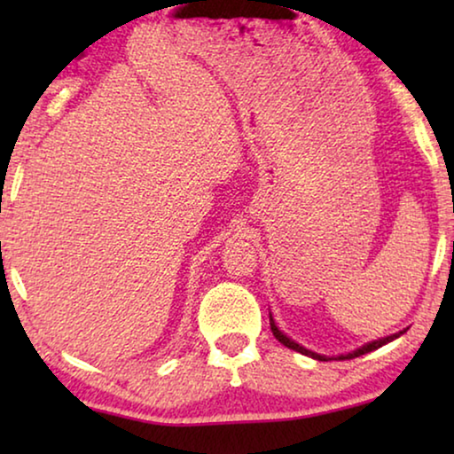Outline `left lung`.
<instances>
[{"label":"left lung","instance_id":"left-lung-1","mask_svg":"<svg viewBox=\"0 0 454 454\" xmlns=\"http://www.w3.org/2000/svg\"><path fill=\"white\" fill-rule=\"evenodd\" d=\"M269 318H270V331H272V334H275V337H277L278 343H283L285 347H289V349H294V351H297V353H301V356H308V357H312V359H318V362H328V359H353V357L365 356V353L380 349L382 345H387V343H390V340L399 339L401 334H405V333H407V328H405V331H399V333H395V334H388V337H382V339L370 340V343H365V345H362V347H357V349H356V351H351V353H343V356L331 357V356H322V353H316V351H312V349H306V347H303V345L295 343V340H294V339H289L287 334H285L283 331H278V326H277L275 318H272V314H269Z\"/></svg>","mask_w":454,"mask_h":454}]
</instances>
